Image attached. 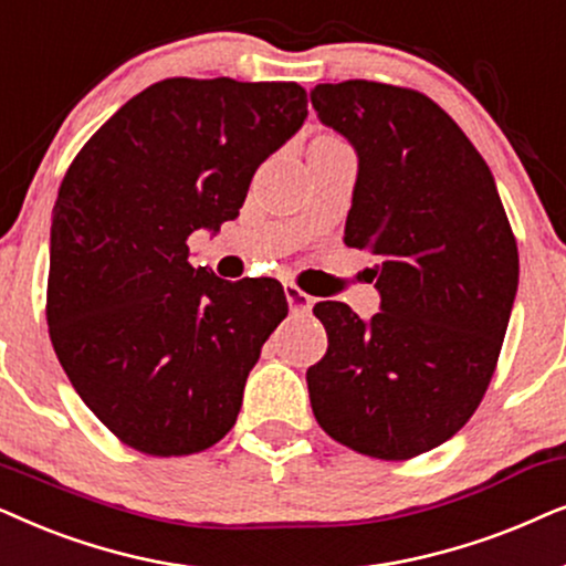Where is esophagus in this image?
<instances>
[{
  "label": "esophagus",
  "mask_w": 566,
  "mask_h": 566,
  "mask_svg": "<svg viewBox=\"0 0 566 566\" xmlns=\"http://www.w3.org/2000/svg\"><path fill=\"white\" fill-rule=\"evenodd\" d=\"M284 295H287L292 313H311L313 297L297 287V284H284Z\"/></svg>",
  "instance_id": "esophagus-1"
}]
</instances>
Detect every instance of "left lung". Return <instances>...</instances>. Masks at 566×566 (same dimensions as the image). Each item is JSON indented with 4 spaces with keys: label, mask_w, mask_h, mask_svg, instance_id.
<instances>
[{
    "label": "left lung",
    "mask_w": 566,
    "mask_h": 566,
    "mask_svg": "<svg viewBox=\"0 0 566 566\" xmlns=\"http://www.w3.org/2000/svg\"><path fill=\"white\" fill-rule=\"evenodd\" d=\"M323 124L357 149L344 243L375 259L380 313L318 303L328 349L307 367L323 432L409 461L479 409L517 292V243L492 170L432 97L386 82L315 85Z\"/></svg>",
    "instance_id": "1"
}]
</instances>
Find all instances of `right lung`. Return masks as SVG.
<instances>
[{"label": "right lung", "mask_w": 566, "mask_h": 566, "mask_svg": "<svg viewBox=\"0 0 566 566\" xmlns=\"http://www.w3.org/2000/svg\"><path fill=\"white\" fill-rule=\"evenodd\" d=\"M307 116L295 82H155L85 142L51 217L46 321L66 378L124 446L172 458L235 424L248 373L287 315L274 279L188 263L235 220L259 165Z\"/></svg>", "instance_id": "right-lung-1"}]
</instances>
